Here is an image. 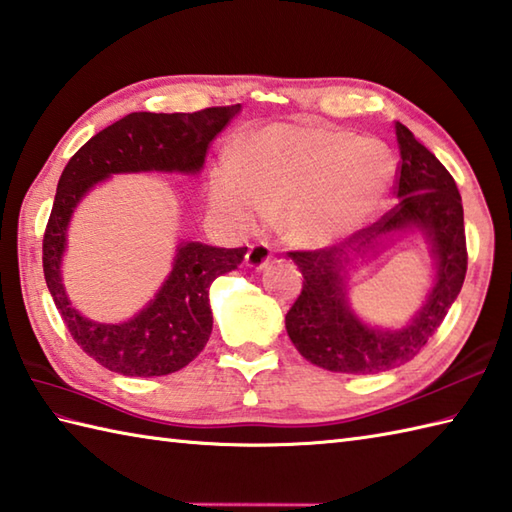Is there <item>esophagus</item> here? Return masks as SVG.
I'll use <instances>...</instances> for the list:
<instances>
[{
	"label": "esophagus",
	"mask_w": 512,
	"mask_h": 512,
	"mask_svg": "<svg viewBox=\"0 0 512 512\" xmlns=\"http://www.w3.org/2000/svg\"><path fill=\"white\" fill-rule=\"evenodd\" d=\"M269 258H271V247L267 243H254V245H249V249H247L245 265L249 269L260 271L269 263Z\"/></svg>",
	"instance_id": "esophagus-1"
}]
</instances>
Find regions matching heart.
I'll return each mask as SVG.
<instances>
[{"mask_svg": "<svg viewBox=\"0 0 512 512\" xmlns=\"http://www.w3.org/2000/svg\"><path fill=\"white\" fill-rule=\"evenodd\" d=\"M395 181L389 145L329 125H269L210 176L214 210L234 227L283 212L291 243L322 247L373 221Z\"/></svg>", "mask_w": 512, "mask_h": 512, "instance_id": "b5f03b06", "label": "heart"}]
</instances>
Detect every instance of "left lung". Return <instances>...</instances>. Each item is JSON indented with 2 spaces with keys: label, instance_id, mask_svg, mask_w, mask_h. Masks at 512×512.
Wrapping results in <instances>:
<instances>
[{
  "label": "left lung",
  "instance_id": "left-lung-1",
  "mask_svg": "<svg viewBox=\"0 0 512 512\" xmlns=\"http://www.w3.org/2000/svg\"><path fill=\"white\" fill-rule=\"evenodd\" d=\"M395 137L400 148L398 205L340 245L289 252L305 283L287 311L285 327L300 356L327 371L369 375L413 360L442 325L464 285L468 265L464 207L453 176L400 121L395 123ZM413 228L430 243L438 269L436 283L404 328H369L348 305V267L356 257L377 253V247L395 233Z\"/></svg>",
  "mask_w": 512,
  "mask_h": 512
}]
</instances>
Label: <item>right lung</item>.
<instances>
[{
    "label": "right lung",
    "instance_id": "add662e5",
    "mask_svg": "<svg viewBox=\"0 0 512 512\" xmlns=\"http://www.w3.org/2000/svg\"><path fill=\"white\" fill-rule=\"evenodd\" d=\"M241 103L198 112H132L81 145L61 172L44 234V276L52 300L79 347L121 375L152 378L187 367L210 340V285L243 263L247 247L225 249L179 243L170 276L137 316L108 325L81 316L61 283V258L72 212L97 183L112 174H196L212 139L232 121Z\"/></svg>",
    "mask_w": 512,
    "mask_h": 512
}]
</instances>
